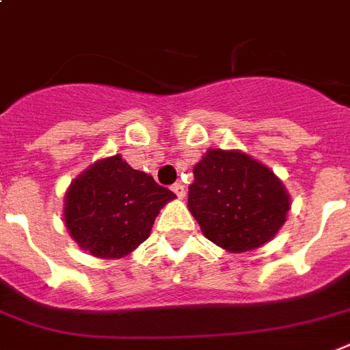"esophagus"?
Instances as JSON below:
<instances>
[{
	"instance_id": "esophagus-1",
	"label": "esophagus",
	"mask_w": 350,
	"mask_h": 350,
	"mask_svg": "<svg viewBox=\"0 0 350 350\" xmlns=\"http://www.w3.org/2000/svg\"><path fill=\"white\" fill-rule=\"evenodd\" d=\"M170 189L174 191V194L178 196V198H183V196H185V187L181 185V183H174Z\"/></svg>"
}]
</instances>
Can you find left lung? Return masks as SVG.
Returning <instances> with one entry per match:
<instances>
[{
    "instance_id": "1",
    "label": "left lung",
    "mask_w": 350,
    "mask_h": 350,
    "mask_svg": "<svg viewBox=\"0 0 350 350\" xmlns=\"http://www.w3.org/2000/svg\"><path fill=\"white\" fill-rule=\"evenodd\" d=\"M189 211L211 242L228 252H250L279 231L290 209L273 172L242 152L209 150L193 169Z\"/></svg>"
}]
</instances>
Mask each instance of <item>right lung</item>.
<instances>
[{"instance_id": "obj_1", "label": "right lung", "mask_w": 350, "mask_h": 350, "mask_svg": "<svg viewBox=\"0 0 350 350\" xmlns=\"http://www.w3.org/2000/svg\"><path fill=\"white\" fill-rule=\"evenodd\" d=\"M174 196L121 156H111L71 183L64 220L80 247L95 257L117 258L148 239L159 209Z\"/></svg>"}]
</instances>
